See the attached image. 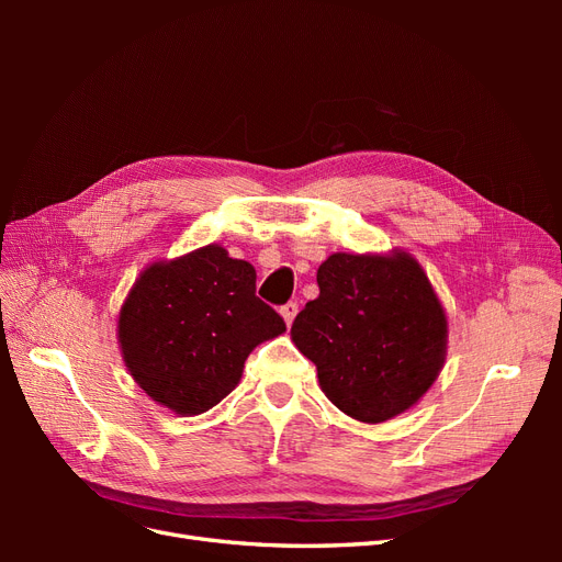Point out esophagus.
I'll return each instance as SVG.
<instances>
[{"label":"esophagus","instance_id":"obj_1","mask_svg":"<svg viewBox=\"0 0 562 562\" xmlns=\"http://www.w3.org/2000/svg\"><path fill=\"white\" fill-rule=\"evenodd\" d=\"M281 316H283V321H285V326H291V323H293L295 316H297V304H295V302L283 304V307H281Z\"/></svg>","mask_w":562,"mask_h":562}]
</instances>
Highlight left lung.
I'll use <instances>...</instances> for the list:
<instances>
[{"label":"left lung","instance_id":"8db88e82","mask_svg":"<svg viewBox=\"0 0 562 562\" xmlns=\"http://www.w3.org/2000/svg\"><path fill=\"white\" fill-rule=\"evenodd\" d=\"M318 297L291 337L345 415L380 424L411 411L440 375L448 316L422 265L403 248L333 252L316 271Z\"/></svg>","mask_w":562,"mask_h":562}]
</instances>
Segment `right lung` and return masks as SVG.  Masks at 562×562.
<instances>
[{"label": "right lung", "instance_id": "right-lung-1", "mask_svg": "<svg viewBox=\"0 0 562 562\" xmlns=\"http://www.w3.org/2000/svg\"><path fill=\"white\" fill-rule=\"evenodd\" d=\"M255 267L220 244L149 262L119 310L122 359L145 394L180 417L223 401L248 353L285 333L283 318L255 297Z\"/></svg>", "mask_w": 562, "mask_h": 562}]
</instances>
